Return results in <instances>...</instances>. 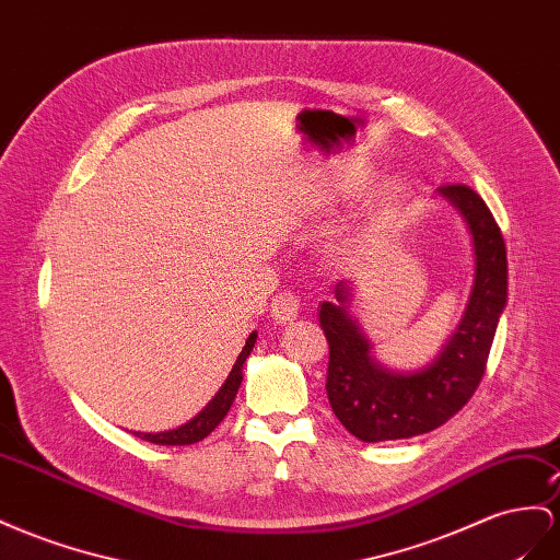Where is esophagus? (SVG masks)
Wrapping results in <instances>:
<instances>
[{
  "instance_id": "34e87169",
  "label": "esophagus",
  "mask_w": 560,
  "mask_h": 560,
  "mask_svg": "<svg viewBox=\"0 0 560 560\" xmlns=\"http://www.w3.org/2000/svg\"><path fill=\"white\" fill-rule=\"evenodd\" d=\"M296 315H299V299H296V294L280 292V294H276L273 301H270V317H273L278 325L292 323Z\"/></svg>"
}]
</instances>
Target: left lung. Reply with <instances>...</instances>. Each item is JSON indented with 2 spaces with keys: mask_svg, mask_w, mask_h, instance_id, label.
Returning <instances> with one entry per match:
<instances>
[{
  "mask_svg": "<svg viewBox=\"0 0 560 560\" xmlns=\"http://www.w3.org/2000/svg\"><path fill=\"white\" fill-rule=\"evenodd\" d=\"M438 198L455 207L474 245V284L457 327L429 365L398 372L372 353L351 313L353 284L337 282L323 301L320 325L329 343L327 398L331 412L362 443L400 441L429 433L455 417L474 396L506 306V247L494 217L468 186H441Z\"/></svg>",
  "mask_w": 560,
  "mask_h": 560,
  "instance_id": "8db88e82",
  "label": "left lung"
}]
</instances>
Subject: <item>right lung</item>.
<instances>
[{
	"label": "right lung",
	"mask_w": 560,
	"mask_h": 560,
	"mask_svg": "<svg viewBox=\"0 0 560 560\" xmlns=\"http://www.w3.org/2000/svg\"><path fill=\"white\" fill-rule=\"evenodd\" d=\"M254 343H256V331H252V335L247 337L243 351H240L235 365L229 374V380L223 382V386L217 390V396L207 402V407L200 415H195L190 421H186L184 427L172 429V431H160V433L133 431V433L139 435L141 441L155 443V445H192V443H200L202 438H207L211 431H214L223 421V417L229 415L231 405L237 396V388H240V384H243V365H245V360L249 358Z\"/></svg>",
	"instance_id": "add662e5"
}]
</instances>
